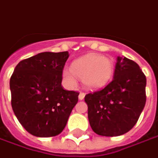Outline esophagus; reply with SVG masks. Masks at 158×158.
Wrapping results in <instances>:
<instances>
[{
  "label": "esophagus",
  "mask_w": 158,
  "mask_h": 158,
  "mask_svg": "<svg viewBox=\"0 0 158 158\" xmlns=\"http://www.w3.org/2000/svg\"><path fill=\"white\" fill-rule=\"evenodd\" d=\"M85 97V94L83 93V92H81V93L79 94V100H83Z\"/></svg>",
  "instance_id": "esophagus-1"
}]
</instances>
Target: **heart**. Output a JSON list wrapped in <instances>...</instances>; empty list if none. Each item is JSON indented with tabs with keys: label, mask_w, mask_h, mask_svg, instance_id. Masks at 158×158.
<instances>
[{
	"label": "heart",
	"mask_w": 158,
	"mask_h": 158,
	"mask_svg": "<svg viewBox=\"0 0 158 158\" xmlns=\"http://www.w3.org/2000/svg\"><path fill=\"white\" fill-rule=\"evenodd\" d=\"M114 61L99 54H89L74 61L70 70L63 71V79L69 86L77 84V78L81 79L87 89H100L111 81L114 76Z\"/></svg>",
	"instance_id": "1"
}]
</instances>
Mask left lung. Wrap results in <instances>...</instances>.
<instances>
[{"label": "left lung", "mask_w": 158, "mask_h": 158, "mask_svg": "<svg viewBox=\"0 0 158 158\" xmlns=\"http://www.w3.org/2000/svg\"><path fill=\"white\" fill-rule=\"evenodd\" d=\"M145 86L146 77L139 64L118 56L113 81L84 98L92 130L106 137L120 136L130 131L145 105Z\"/></svg>", "instance_id": "1"}]
</instances>
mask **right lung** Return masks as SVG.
Returning <instances> with one entry per match:
<instances>
[{"label":"right lung","mask_w":158,"mask_h":158,"mask_svg":"<svg viewBox=\"0 0 158 158\" xmlns=\"http://www.w3.org/2000/svg\"><path fill=\"white\" fill-rule=\"evenodd\" d=\"M68 57V52L39 53L20 61L11 76L12 108L31 135H58L78 102L79 93L61 84Z\"/></svg>","instance_id":"obj_1"}]
</instances>
